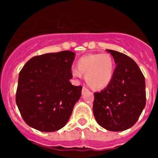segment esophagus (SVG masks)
I'll return each mask as SVG.
<instances>
[{"instance_id":"esophagus-1","label":"esophagus","mask_w":158,"mask_h":158,"mask_svg":"<svg viewBox=\"0 0 158 158\" xmlns=\"http://www.w3.org/2000/svg\"><path fill=\"white\" fill-rule=\"evenodd\" d=\"M88 88H85V87H84V86H83L82 87V90H81V94H85V92H86V91H88Z\"/></svg>"}]
</instances>
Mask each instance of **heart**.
I'll return each mask as SVG.
<instances>
[{
  "mask_svg": "<svg viewBox=\"0 0 158 158\" xmlns=\"http://www.w3.org/2000/svg\"><path fill=\"white\" fill-rule=\"evenodd\" d=\"M115 61L109 53H91L81 56L77 61V68L72 75L80 79L85 74V80L94 89H102L110 84L115 71Z\"/></svg>",
  "mask_w": 158,
  "mask_h": 158,
  "instance_id": "b5f03b06",
  "label": "heart"
}]
</instances>
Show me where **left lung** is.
Listing matches in <instances>:
<instances>
[{"label":"left lung","mask_w":158,"mask_h":158,"mask_svg":"<svg viewBox=\"0 0 158 158\" xmlns=\"http://www.w3.org/2000/svg\"><path fill=\"white\" fill-rule=\"evenodd\" d=\"M117 67L113 79L94 93V115L98 124L111 131L128 129L138 120L146 106V83L140 69L124 53L107 50Z\"/></svg>","instance_id":"obj_1"}]
</instances>
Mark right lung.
I'll list each match as a JSON object with an SVG mask.
<instances>
[{"label": "right lung", "instance_id": "obj_1", "mask_svg": "<svg viewBox=\"0 0 158 158\" xmlns=\"http://www.w3.org/2000/svg\"><path fill=\"white\" fill-rule=\"evenodd\" d=\"M75 55L64 50L36 56L21 69L15 101L29 126L52 132L68 123L82 88L70 82Z\"/></svg>", "mask_w": 158, "mask_h": 158}]
</instances>
